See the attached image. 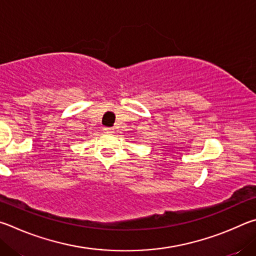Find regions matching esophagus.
<instances>
[{
    "mask_svg": "<svg viewBox=\"0 0 256 256\" xmlns=\"http://www.w3.org/2000/svg\"><path fill=\"white\" fill-rule=\"evenodd\" d=\"M103 132L106 134V135H111V134H114V129L109 127H104L103 128Z\"/></svg>",
    "mask_w": 256,
    "mask_h": 256,
    "instance_id": "esophagus-1",
    "label": "esophagus"
}]
</instances>
